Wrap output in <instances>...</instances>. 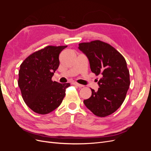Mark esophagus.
Segmentation results:
<instances>
[{
    "instance_id": "34e87169",
    "label": "esophagus",
    "mask_w": 151,
    "mask_h": 151,
    "mask_svg": "<svg viewBox=\"0 0 151 151\" xmlns=\"http://www.w3.org/2000/svg\"><path fill=\"white\" fill-rule=\"evenodd\" d=\"M72 84L74 85V86H76L77 87H79V88H83V87H84L83 85H81L80 84L77 83H76V82H73V83H72Z\"/></svg>"
}]
</instances>
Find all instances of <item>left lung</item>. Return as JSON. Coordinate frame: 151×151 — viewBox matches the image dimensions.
<instances>
[{"label":"left lung","mask_w":151,"mask_h":151,"mask_svg":"<svg viewBox=\"0 0 151 151\" xmlns=\"http://www.w3.org/2000/svg\"><path fill=\"white\" fill-rule=\"evenodd\" d=\"M79 50L88 58L91 70L101 78L98 81L97 92L84 100L85 106L95 115H111L124 101L130 86V74L125 59L108 43L96 40L79 44Z\"/></svg>","instance_id":"obj_1"}]
</instances>
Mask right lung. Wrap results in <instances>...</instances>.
Listing matches in <instances>:
<instances>
[{"label":"right lung","instance_id":"add662e5","mask_svg":"<svg viewBox=\"0 0 151 151\" xmlns=\"http://www.w3.org/2000/svg\"><path fill=\"white\" fill-rule=\"evenodd\" d=\"M67 46H48L27 57L19 71V86L24 101L34 112L45 115L62 103L70 83L53 82L58 68L59 54Z\"/></svg>","mask_w":151,"mask_h":151}]
</instances>
